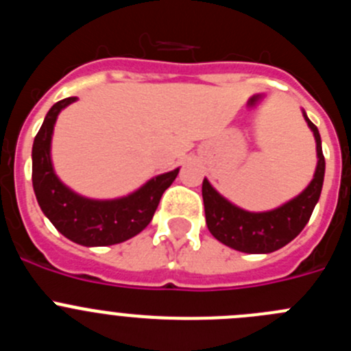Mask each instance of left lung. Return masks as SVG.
Listing matches in <instances>:
<instances>
[{
  "instance_id": "left-lung-1",
  "label": "left lung",
  "mask_w": 351,
  "mask_h": 351,
  "mask_svg": "<svg viewBox=\"0 0 351 351\" xmlns=\"http://www.w3.org/2000/svg\"><path fill=\"white\" fill-rule=\"evenodd\" d=\"M304 117L315 133L318 165L313 181L297 198L269 213H247L226 202L209 184V181L204 179L202 197L206 207V223L210 234L219 243L243 253H272L302 232L320 198L325 176V158L322 153L320 133L306 114Z\"/></svg>"
}]
</instances>
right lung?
I'll return each mask as SVG.
<instances>
[{
    "mask_svg": "<svg viewBox=\"0 0 351 351\" xmlns=\"http://www.w3.org/2000/svg\"><path fill=\"white\" fill-rule=\"evenodd\" d=\"M75 96L52 105L33 142V190L40 209L70 241L82 246H110L137 235L151 223L163 191L178 178L179 169L151 179L141 190L119 200H89L70 191L56 178L51 163L52 130L61 108Z\"/></svg>",
    "mask_w": 351,
    "mask_h": 351,
    "instance_id": "right-lung-1",
    "label": "right lung"
}]
</instances>
